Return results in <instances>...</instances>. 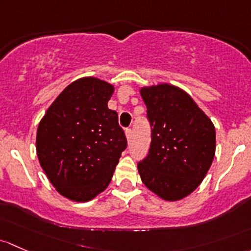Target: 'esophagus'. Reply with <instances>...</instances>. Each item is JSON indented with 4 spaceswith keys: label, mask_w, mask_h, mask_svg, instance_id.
<instances>
[{
    "label": "esophagus",
    "mask_w": 251,
    "mask_h": 251,
    "mask_svg": "<svg viewBox=\"0 0 251 251\" xmlns=\"http://www.w3.org/2000/svg\"><path fill=\"white\" fill-rule=\"evenodd\" d=\"M126 139H128V140H130L131 139V128L126 129Z\"/></svg>",
    "instance_id": "esophagus-1"
}]
</instances>
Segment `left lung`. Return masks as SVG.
Here are the masks:
<instances>
[{
    "instance_id": "left-lung-1",
    "label": "left lung",
    "mask_w": 251,
    "mask_h": 251,
    "mask_svg": "<svg viewBox=\"0 0 251 251\" xmlns=\"http://www.w3.org/2000/svg\"><path fill=\"white\" fill-rule=\"evenodd\" d=\"M151 126L141 180L165 201H179L202 182L215 154V128L192 98L170 84L141 89Z\"/></svg>"
}]
</instances>
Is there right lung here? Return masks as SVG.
I'll return each instance as SVG.
<instances>
[{
  "instance_id": "obj_1",
  "label": "right lung",
  "mask_w": 251,
  "mask_h": 251,
  "mask_svg": "<svg viewBox=\"0 0 251 251\" xmlns=\"http://www.w3.org/2000/svg\"><path fill=\"white\" fill-rule=\"evenodd\" d=\"M113 89L94 77L77 79L38 125L41 167L56 191L71 201L87 202L102 192L126 149L117 112L107 107Z\"/></svg>"
}]
</instances>
